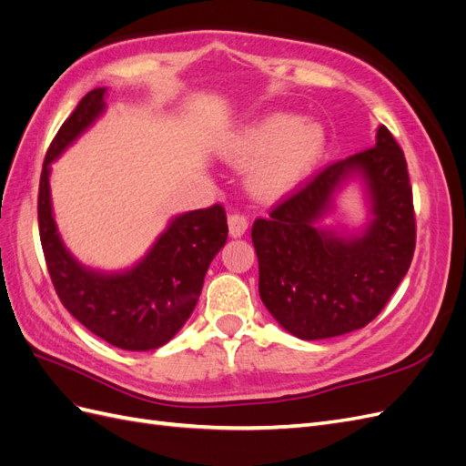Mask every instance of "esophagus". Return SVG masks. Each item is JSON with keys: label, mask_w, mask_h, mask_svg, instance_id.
I'll list each match as a JSON object with an SVG mask.
<instances>
[{"label": "esophagus", "mask_w": 466, "mask_h": 466, "mask_svg": "<svg viewBox=\"0 0 466 466\" xmlns=\"http://www.w3.org/2000/svg\"><path fill=\"white\" fill-rule=\"evenodd\" d=\"M228 223H229V235H231V237H241V235H245V231H247V228H248V219H247L245 216H241V214L229 216Z\"/></svg>", "instance_id": "esophagus-1"}]
</instances>
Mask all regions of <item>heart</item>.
I'll list each match as a JSON object with an SVG mask.
<instances>
[{
	"instance_id": "1",
	"label": "heart",
	"mask_w": 466,
	"mask_h": 466,
	"mask_svg": "<svg viewBox=\"0 0 466 466\" xmlns=\"http://www.w3.org/2000/svg\"><path fill=\"white\" fill-rule=\"evenodd\" d=\"M324 147V132L313 120H298L286 112L266 116L241 132L229 147V159L255 163L250 190L260 200H278L313 171Z\"/></svg>"
}]
</instances>
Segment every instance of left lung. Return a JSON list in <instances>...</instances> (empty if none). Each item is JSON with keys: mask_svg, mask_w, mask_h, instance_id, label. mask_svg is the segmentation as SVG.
Wrapping results in <instances>:
<instances>
[{"mask_svg": "<svg viewBox=\"0 0 466 466\" xmlns=\"http://www.w3.org/2000/svg\"><path fill=\"white\" fill-rule=\"evenodd\" d=\"M360 174L374 218L361 236L316 223L333 192ZM258 293L270 315L301 340L340 336L371 322L410 268L416 218L406 159L379 126L373 147L324 167L252 225Z\"/></svg>", "mask_w": 466, "mask_h": 466, "instance_id": "1", "label": "left lung"}]
</instances>
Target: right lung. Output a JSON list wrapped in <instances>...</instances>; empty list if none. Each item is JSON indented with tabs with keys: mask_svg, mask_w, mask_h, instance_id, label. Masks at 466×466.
Instances as JSON below:
<instances>
[{
	"mask_svg": "<svg viewBox=\"0 0 466 466\" xmlns=\"http://www.w3.org/2000/svg\"><path fill=\"white\" fill-rule=\"evenodd\" d=\"M105 93L98 87L83 96L46 151L38 187L40 243L67 311L105 342L146 351L167 344L192 315L209 262L228 241V216L219 204L177 216L126 272H96L69 255L52 216L50 163L103 115Z\"/></svg>",
	"mask_w": 466,
	"mask_h": 466,
	"instance_id": "right-lung-1",
	"label": "right lung"
}]
</instances>
